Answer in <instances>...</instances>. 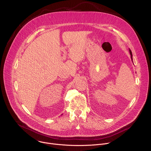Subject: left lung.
<instances>
[{"mask_svg":"<svg viewBox=\"0 0 151 151\" xmlns=\"http://www.w3.org/2000/svg\"><path fill=\"white\" fill-rule=\"evenodd\" d=\"M129 51H130V54L131 55V58H132V60L133 61V55H132V51L130 50H129Z\"/></svg>","mask_w":151,"mask_h":151,"instance_id":"8db88e82","label":"left lung"}]
</instances>
